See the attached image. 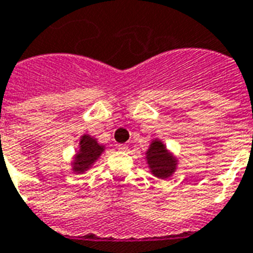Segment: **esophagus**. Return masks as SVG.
I'll return each instance as SVG.
<instances>
[{"mask_svg": "<svg viewBox=\"0 0 253 253\" xmlns=\"http://www.w3.org/2000/svg\"><path fill=\"white\" fill-rule=\"evenodd\" d=\"M118 150H121V151H127L128 146L127 144H118Z\"/></svg>", "mask_w": 253, "mask_h": 253, "instance_id": "34e87169", "label": "esophagus"}]
</instances>
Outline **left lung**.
Segmentation results:
<instances>
[{
    "label": "left lung",
    "instance_id": "obj_1",
    "mask_svg": "<svg viewBox=\"0 0 253 253\" xmlns=\"http://www.w3.org/2000/svg\"><path fill=\"white\" fill-rule=\"evenodd\" d=\"M147 163L152 173L158 178L166 179L172 175L176 169V161L167 152L165 144L159 140H154L147 151Z\"/></svg>",
    "mask_w": 253,
    "mask_h": 253
}]
</instances>
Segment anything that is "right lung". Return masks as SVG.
<instances>
[{"label":"right lung","instance_id":"1","mask_svg":"<svg viewBox=\"0 0 253 253\" xmlns=\"http://www.w3.org/2000/svg\"><path fill=\"white\" fill-rule=\"evenodd\" d=\"M81 148L80 151L77 152L74 162V172H84L86 169H90V166L99 158L102 152H103V146H99L94 138L90 135H84L81 138Z\"/></svg>","mask_w":253,"mask_h":253}]
</instances>
